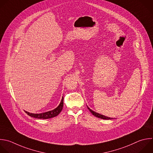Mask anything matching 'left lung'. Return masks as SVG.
<instances>
[{"mask_svg":"<svg viewBox=\"0 0 153 153\" xmlns=\"http://www.w3.org/2000/svg\"><path fill=\"white\" fill-rule=\"evenodd\" d=\"M87 108H88V109L89 110V111L91 112V114H92L93 115H94V116H95L96 117H97V118H101V119H103V120H112V119H113L112 118H109V117H106V116H105V115H101V114H98V113H97V112H95L92 111V110H91L89 108H88V106H87Z\"/></svg>","mask_w":153,"mask_h":153,"instance_id":"left-lung-1","label":"left lung"}]
</instances>
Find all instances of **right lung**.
Instances as JSON below:
<instances>
[{"label": "right lung", "mask_w": 153, "mask_h": 153, "mask_svg": "<svg viewBox=\"0 0 153 153\" xmlns=\"http://www.w3.org/2000/svg\"><path fill=\"white\" fill-rule=\"evenodd\" d=\"M63 106H64V97H62L59 105L56 108H55V109H53L52 111L44 112V113H41V114H32V113H29L25 111V112L29 116L33 117V118H38V119H48V118H53V117L58 115L59 114V113L61 112V111L62 110Z\"/></svg>", "instance_id": "obj_1"}]
</instances>
